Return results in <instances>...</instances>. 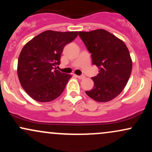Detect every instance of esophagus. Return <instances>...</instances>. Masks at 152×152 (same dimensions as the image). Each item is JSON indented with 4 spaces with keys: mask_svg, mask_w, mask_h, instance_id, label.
Returning <instances> with one entry per match:
<instances>
[{
    "mask_svg": "<svg viewBox=\"0 0 152 152\" xmlns=\"http://www.w3.org/2000/svg\"><path fill=\"white\" fill-rule=\"evenodd\" d=\"M76 77H77L78 78H79V79H83V78H85V76L81 75V76H76Z\"/></svg>",
    "mask_w": 152,
    "mask_h": 152,
    "instance_id": "34e87169",
    "label": "esophagus"
}]
</instances>
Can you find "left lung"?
Returning a JSON list of instances; mask_svg holds the SVG:
<instances>
[{"label":"left lung","mask_w":152,"mask_h":152,"mask_svg":"<svg viewBox=\"0 0 152 152\" xmlns=\"http://www.w3.org/2000/svg\"><path fill=\"white\" fill-rule=\"evenodd\" d=\"M78 35L91 53L93 64L99 74L92 78L94 86L86 94L98 102H108L116 98L126 86L132 69V60L124 42L104 29Z\"/></svg>","instance_id":"1"}]
</instances>
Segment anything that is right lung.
Masks as SVG:
<instances>
[{"mask_svg": "<svg viewBox=\"0 0 152 152\" xmlns=\"http://www.w3.org/2000/svg\"><path fill=\"white\" fill-rule=\"evenodd\" d=\"M77 36V31L48 30L35 36L22 48L17 73L23 88L33 99L49 102L63 93L72 76L54 67L60 64L66 45Z\"/></svg>", "mask_w": 152, "mask_h": 152, "instance_id": "1", "label": "right lung"}]
</instances>
